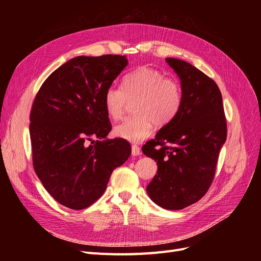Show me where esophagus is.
Wrapping results in <instances>:
<instances>
[{"mask_svg":"<svg viewBox=\"0 0 261 261\" xmlns=\"http://www.w3.org/2000/svg\"><path fill=\"white\" fill-rule=\"evenodd\" d=\"M132 154L133 155H140L141 154L140 147L137 145H133L132 146Z\"/></svg>","mask_w":261,"mask_h":261,"instance_id":"34e87169","label":"esophagus"}]
</instances>
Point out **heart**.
I'll return each instance as SVG.
<instances>
[{
	"label": "heart",
	"mask_w": 261,
	"mask_h": 261,
	"mask_svg": "<svg viewBox=\"0 0 261 261\" xmlns=\"http://www.w3.org/2000/svg\"><path fill=\"white\" fill-rule=\"evenodd\" d=\"M134 115L116 125L113 134L117 138L139 143L152 132L153 125H168L181 106L183 93L178 82L165 77L159 69L140 66L123 80V88L111 86L105 94L108 115L116 121L123 116L129 102H134Z\"/></svg>",
	"instance_id": "b5f03b06"
}]
</instances>
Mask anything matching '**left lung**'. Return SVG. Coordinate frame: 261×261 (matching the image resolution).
<instances>
[{
    "instance_id": "left-lung-1",
    "label": "left lung",
    "mask_w": 261,
    "mask_h": 261,
    "mask_svg": "<svg viewBox=\"0 0 261 261\" xmlns=\"http://www.w3.org/2000/svg\"><path fill=\"white\" fill-rule=\"evenodd\" d=\"M180 80L183 101L177 115L143 146L158 164L147 193L154 203L180 210L201 199L215 177L226 121L218 85L189 63L167 58Z\"/></svg>"
}]
</instances>
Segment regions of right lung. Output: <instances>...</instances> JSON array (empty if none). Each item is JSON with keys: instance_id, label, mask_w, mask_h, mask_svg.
I'll return each instance as SVG.
<instances>
[{"instance_id": "obj_1", "label": "right lung", "mask_w": 261, "mask_h": 261, "mask_svg": "<svg viewBox=\"0 0 261 261\" xmlns=\"http://www.w3.org/2000/svg\"><path fill=\"white\" fill-rule=\"evenodd\" d=\"M127 64L125 55L74 58L46 78L35 98L34 168L46 192L67 208L98 200L113 170L130 155L127 140L107 138L112 126L105 107L106 91Z\"/></svg>"}]
</instances>
